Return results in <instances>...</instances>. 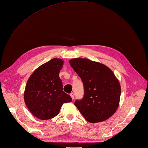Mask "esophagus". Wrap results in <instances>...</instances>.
I'll use <instances>...</instances> for the list:
<instances>
[{"mask_svg": "<svg viewBox=\"0 0 148 148\" xmlns=\"http://www.w3.org/2000/svg\"><path fill=\"white\" fill-rule=\"evenodd\" d=\"M71 98H72V99H74V95L73 94V93H71Z\"/></svg>", "mask_w": 148, "mask_h": 148, "instance_id": "esophagus-1", "label": "esophagus"}]
</instances>
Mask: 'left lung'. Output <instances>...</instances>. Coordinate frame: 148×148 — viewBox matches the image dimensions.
<instances>
[{"label": "left lung", "instance_id": "8db88e82", "mask_svg": "<svg viewBox=\"0 0 148 148\" xmlns=\"http://www.w3.org/2000/svg\"><path fill=\"white\" fill-rule=\"evenodd\" d=\"M84 86V97L74 105L87 121H106L114 114L119 105L121 88L112 70L101 63L87 58L69 61Z\"/></svg>", "mask_w": 148, "mask_h": 148}]
</instances>
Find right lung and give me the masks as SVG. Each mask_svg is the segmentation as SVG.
I'll return each instance as SVG.
<instances>
[{
	"label": "right lung",
	"instance_id": "add662e5",
	"mask_svg": "<svg viewBox=\"0 0 148 148\" xmlns=\"http://www.w3.org/2000/svg\"><path fill=\"white\" fill-rule=\"evenodd\" d=\"M63 64L60 58H53L37 68L27 81L24 99L27 108L36 118L52 119L59 113L62 105L73 100L64 92L58 75Z\"/></svg>",
	"mask_w": 148,
	"mask_h": 148
}]
</instances>
